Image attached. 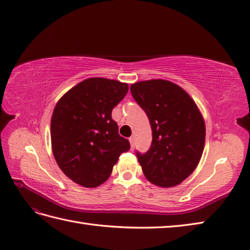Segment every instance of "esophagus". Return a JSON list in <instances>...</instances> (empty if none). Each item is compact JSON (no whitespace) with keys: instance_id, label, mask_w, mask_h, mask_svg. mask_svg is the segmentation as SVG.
<instances>
[{"instance_id":"34e87169","label":"esophagus","mask_w":250,"mask_h":250,"mask_svg":"<svg viewBox=\"0 0 250 250\" xmlns=\"http://www.w3.org/2000/svg\"><path fill=\"white\" fill-rule=\"evenodd\" d=\"M129 142H130V146H131V148H134V144H135V138H134V137H130V138H129Z\"/></svg>"}]
</instances>
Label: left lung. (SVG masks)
<instances>
[{
  "label": "left lung",
  "mask_w": 250,
  "mask_h": 250,
  "mask_svg": "<svg viewBox=\"0 0 250 250\" xmlns=\"http://www.w3.org/2000/svg\"><path fill=\"white\" fill-rule=\"evenodd\" d=\"M130 92L152 127L151 148L137 153L144 175L158 187L181 184L203 153L205 123L200 110L185 90L168 80L132 83Z\"/></svg>",
  "instance_id": "left-lung-1"
}]
</instances>
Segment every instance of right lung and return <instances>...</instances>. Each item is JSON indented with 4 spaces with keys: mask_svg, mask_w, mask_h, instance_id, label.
Instances as JSON below:
<instances>
[{
    "mask_svg": "<svg viewBox=\"0 0 250 250\" xmlns=\"http://www.w3.org/2000/svg\"><path fill=\"white\" fill-rule=\"evenodd\" d=\"M128 92L118 80L88 78L59 99L51 118V146L64 174L83 187L108 180L120 155L130 148L119 135L112 109Z\"/></svg>",
    "mask_w": 250,
    "mask_h": 250,
    "instance_id": "1",
    "label": "right lung"
}]
</instances>
